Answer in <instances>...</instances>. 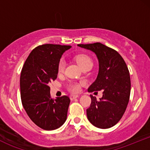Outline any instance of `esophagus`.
<instances>
[{
    "label": "esophagus",
    "instance_id": "1",
    "mask_svg": "<svg viewBox=\"0 0 150 150\" xmlns=\"http://www.w3.org/2000/svg\"><path fill=\"white\" fill-rule=\"evenodd\" d=\"M77 97H79V95H75V94H71V95H70V98L71 100H74V99H75Z\"/></svg>",
    "mask_w": 150,
    "mask_h": 150
}]
</instances>
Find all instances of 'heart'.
Segmentation results:
<instances>
[{
  "label": "heart",
  "instance_id": "1",
  "mask_svg": "<svg viewBox=\"0 0 150 150\" xmlns=\"http://www.w3.org/2000/svg\"><path fill=\"white\" fill-rule=\"evenodd\" d=\"M76 61L78 63L81 68H83L84 66L87 65H92V61L90 58L87 55L85 54H81L77 56L76 57ZM65 62L63 59H61L58 63V70L59 73H62L65 68ZM68 88L71 92H78L80 90V84L77 83V82H73V83L70 84L68 86Z\"/></svg>",
  "mask_w": 150,
  "mask_h": 150
}]
</instances>
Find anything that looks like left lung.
Wrapping results in <instances>:
<instances>
[{
	"mask_svg": "<svg viewBox=\"0 0 150 150\" xmlns=\"http://www.w3.org/2000/svg\"><path fill=\"white\" fill-rule=\"evenodd\" d=\"M77 46L95 53L99 61L97 79L88 92L103 91L99 101L90 95L92 102L87 109V118L97 128H109L119 121L128 106L131 86L128 67L116 51L101 43Z\"/></svg>",
	"mask_w": 150,
	"mask_h": 150,
	"instance_id": "1",
	"label": "left lung"
}]
</instances>
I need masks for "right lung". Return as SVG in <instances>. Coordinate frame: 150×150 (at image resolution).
<instances>
[{
    "instance_id": "add662e5",
    "label": "right lung",
    "mask_w": 150,
    "mask_h": 150,
    "mask_svg": "<svg viewBox=\"0 0 150 150\" xmlns=\"http://www.w3.org/2000/svg\"><path fill=\"white\" fill-rule=\"evenodd\" d=\"M70 46L44 44L32 51L20 75L22 106L30 119L46 130L57 129L65 123L70 102L67 96L52 99L49 86L57 78L62 55Z\"/></svg>"
}]
</instances>
